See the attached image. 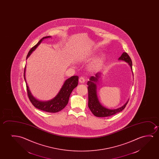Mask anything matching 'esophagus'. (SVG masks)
<instances>
[{"mask_svg":"<svg viewBox=\"0 0 159 159\" xmlns=\"http://www.w3.org/2000/svg\"><path fill=\"white\" fill-rule=\"evenodd\" d=\"M79 82L81 84H83V83H84L85 82V79L84 76H81L80 77V78H79Z\"/></svg>","mask_w":159,"mask_h":159,"instance_id":"obj_1","label":"esophagus"}]
</instances>
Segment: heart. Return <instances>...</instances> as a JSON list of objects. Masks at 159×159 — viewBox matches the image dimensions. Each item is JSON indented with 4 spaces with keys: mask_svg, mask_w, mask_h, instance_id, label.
<instances>
[{
    "mask_svg": "<svg viewBox=\"0 0 159 159\" xmlns=\"http://www.w3.org/2000/svg\"><path fill=\"white\" fill-rule=\"evenodd\" d=\"M103 60H104V57L103 56H100V57H98L97 59H96L94 61L93 64L94 67H97L100 66L102 65V63Z\"/></svg>",
    "mask_w": 159,
    "mask_h": 159,
    "instance_id": "b5f03b06",
    "label": "heart"
}]
</instances>
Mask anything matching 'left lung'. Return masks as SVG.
I'll use <instances>...</instances> for the list:
<instances>
[{
  "label": "left lung",
  "mask_w": 159,
  "mask_h": 159,
  "mask_svg": "<svg viewBox=\"0 0 159 159\" xmlns=\"http://www.w3.org/2000/svg\"><path fill=\"white\" fill-rule=\"evenodd\" d=\"M119 60H123L128 63L130 66L131 71L132 69V61L129 55L125 52H123L120 57L118 59ZM100 73H97L95 76H92L89 78V80L87 82L88 85V94H89V103L88 106L90 110L94 115L98 117H104L115 115L124 110L129 100L122 107L116 109H109L102 106L98 100L97 94V85L96 84L100 78Z\"/></svg>",
  "instance_id": "8db88e82"
}]
</instances>
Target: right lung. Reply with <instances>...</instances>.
<instances>
[{"label":"right lung","mask_w":159,"mask_h":159,"mask_svg":"<svg viewBox=\"0 0 159 159\" xmlns=\"http://www.w3.org/2000/svg\"><path fill=\"white\" fill-rule=\"evenodd\" d=\"M50 37H51V36H46V37H43L41 39H40L39 41L35 46H34L33 48H31L30 51L29 52L28 54L26 56V59L28 58L31 54L36 49L38 46H39L44 39L50 38ZM25 67L24 68V78L25 81L26 83V90H27V93H28V96L29 100L35 107L42 111H46L48 112L55 113L64 109L66 106L67 105L69 98L72 91L77 86V85L78 84V76L76 75L71 76L70 78L67 79L65 81L59 93L54 98H52L51 100L45 101V102L40 101L36 99L34 97H33V95L31 93L29 89L28 86L26 84L25 77Z\"/></svg>","instance_id":"1"}]
</instances>
